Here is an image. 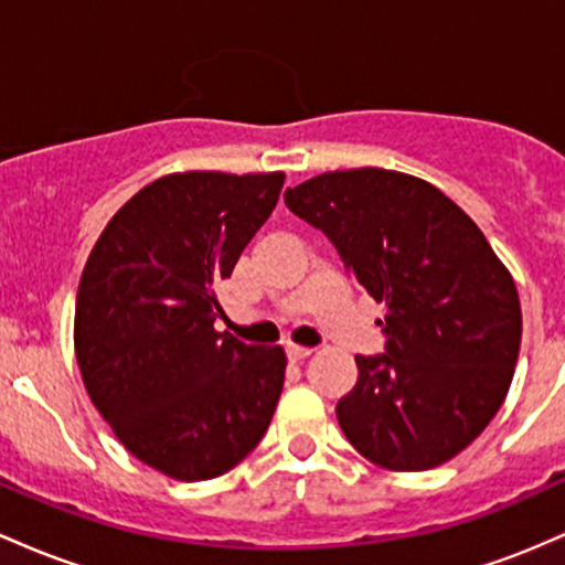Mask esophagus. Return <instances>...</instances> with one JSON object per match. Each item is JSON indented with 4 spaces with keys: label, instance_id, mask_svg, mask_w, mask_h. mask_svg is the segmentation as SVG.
<instances>
[{
    "label": "esophagus",
    "instance_id": "34e87169",
    "mask_svg": "<svg viewBox=\"0 0 565 565\" xmlns=\"http://www.w3.org/2000/svg\"><path fill=\"white\" fill-rule=\"evenodd\" d=\"M312 352H315V350H309V347H296V344L285 347V354H288L290 360H307Z\"/></svg>",
    "mask_w": 565,
    "mask_h": 565
}]
</instances>
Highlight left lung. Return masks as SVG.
<instances>
[{
	"mask_svg": "<svg viewBox=\"0 0 565 565\" xmlns=\"http://www.w3.org/2000/svg\"><path fill=\"white\" fill-rule=\"evenodd\" d=\"M285 205L386 307L384 352L354 358L358 384L335 405L347 440L395 472L465 451L504 403L521 350L515 282L483 232L433 183L382 168L315 175Z\"/></svg>",
	"mask_w": 565,
	"mask_h": 565,
	"instance_id": "obj_1",
	"label": "left lung"
}]
</instances>
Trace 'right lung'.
I'll list each match as a JSON object with an SVG mask.
<instances>
[{"instance_id": "right-lung-1", "label": "right lung", "mask_w": 565, "mask_h": 565, "mask_svg": "<svg viewBox=\"0 0 565 565\" xmlns=\"http://www.w3.org/2000/svg\"><path fill=\"white\" fill-rule=\"evenodd\" d=\"M282 173H173L143 186L87 258L74 347L122 446L175 480L230 472L262 443L285 352L215 331V282L280 198Z\"/></svg>"}]
</instances>
